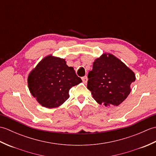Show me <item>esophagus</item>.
I'll return each instance as SVG.
<instances>
[{"instance_id": "1", "label": "esophagus", "mask_w": 156, "mask_h": 156, "mask_svg": "<svg viewBox=\"0 0 156 156\" xmlns=\"http://www.w3.org/2000/svg\"><path fill=\"white\" fill-rule=\"evenodd\" d=\"M82 82H84V84H86L87 82V81H88V78H87V76H84V77H82Z\"/></svg>"}]
</instances>
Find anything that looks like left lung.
<instances>
[{"label":"left lung","mask_w":156,"mask_h":156,"mask_svg":"<svg viewBox=\"0 0 156 156\" xmlns=\"http://www.w3.org/2000/svg\"><path fill=\"white\" fill-rule=\"evenodd\" d=\"M87 88L98 104L118 106L131 92L135 80V73L123 62L111 54L95 59L88 74Z\"/></svg>","instance_id":"8db88e82"}]
</instances>
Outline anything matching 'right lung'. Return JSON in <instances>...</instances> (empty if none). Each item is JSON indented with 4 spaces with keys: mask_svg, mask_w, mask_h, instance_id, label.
I'll return each instance as SVG.
<instances>
[{
    "mask_svg": "<svg viewBox=\"0 0 156 156\" xmlns=\"http://www.w3.org/2000/svg\"><path fill=\"white\" fill-rule=\"evenodd\" d=\"M82 80L64 59L46 56L29 74V91L41 106L52 108L62 105L69 97V90Z\"/></svg>",
    "mask_w": 156,
    "mask_h": 156,
    "instance_id": "1",
    "label": "right lung"
}]
</instances>
